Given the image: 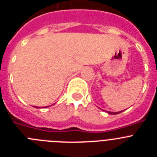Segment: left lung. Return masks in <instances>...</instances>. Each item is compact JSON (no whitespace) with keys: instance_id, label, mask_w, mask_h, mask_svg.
Returning a JSON list of instances; mask_svg holds the SVG:
<instances>
[{"instance_id":"1","label":"left lung","mask_w":157,"mask_h":157,"mask_svg":"<svg viewBox=\"0 0 157 157\" xmlns=\"http://www.w3.org/2000/svg\"><path fill=\"white\" fill-rule=\"evenodd\" d=\"M122 112H123V111H122ZM108 112V113H109V114H110V115H116V114H119V113H120V112Z\"/></svg>"}]
</instances>
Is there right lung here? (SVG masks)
Listing matches in <instances>:
<instances>
[{
	"label": "right lung",
	"mask_w": 157,
	"mask_h": 157,
	"mask_svg": "<svg viewBox=\"0 0 157 157\" xmlns=\"http://www.w3.org/2000/svg\"><path fill=\"white\" fill-rule=\"evenodd\" d=\"M35 108H38V107H35ZM45 108H46V107H45Z\"/></svg>",
	"instance_id": "obj_1"
}]
</instances>
